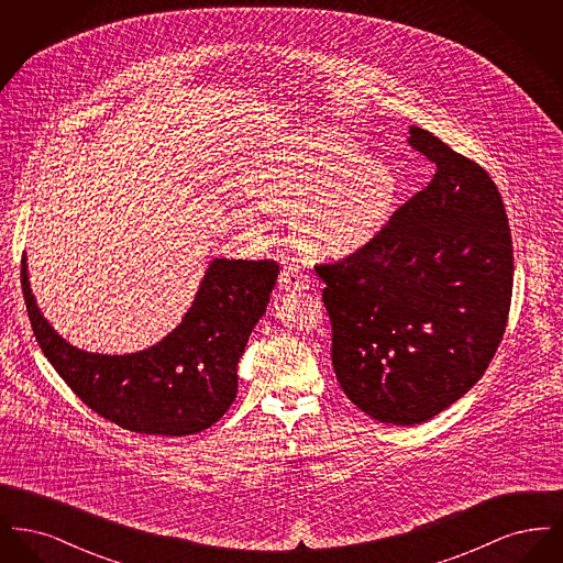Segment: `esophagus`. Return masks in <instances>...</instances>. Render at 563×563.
<instances>
[{"label": "esophagus", "mask_w": 563, "mask_h": 563, "mask_svg": "<svg viewBox=\"0 0 563 563\" xmlns=\"http://www.w3.org/2000/svg\"><path fill=\"white\" fill-rule=\"evenodd\" d=\"M278 280H280V287L287 289V291H303L310 285V280L303 274V269L295 266V264H289V266L280 269V278Z\"/></svg>", "instance_id": "34e87169"}]
</instances>
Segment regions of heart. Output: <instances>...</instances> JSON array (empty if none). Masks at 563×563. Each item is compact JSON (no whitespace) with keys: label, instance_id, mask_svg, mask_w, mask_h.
I'll return each instance as SVG.
<instances>
[{"label":"heart","instance_id":"1","mask_svg":"<svg viewBox=\"0 0 563 563\" xmlns=\"http://www.w3.org/2000/svg\"><path fill=\"white\" fill-rule=\"evenodd\" d=\"M399 181L379 158L361 156L356 143L317 136L306 150L274 166L253 188L260 209L294 217L301 242L317 255H349L374 241L395 209ZM244 223H255L249 209Z\"/></svg>","mask_w":563,"mask_h":563}]
</instances>
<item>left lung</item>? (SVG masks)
Listing matches in <instances>:
<instances>
[{
	"label": "left lung",
	"mask_w": 563,
	"mask_h": 563,
	"mask_svg": "<svg viewBox=\"0 0 563 563\" xmlns=\"http://www.w3.org/2000/svg\"><path fill=\"white\" fill-rule=\"evenodd\" d=\"M434 166L374 241L317 266L331 361L350 401L377 422L413 427L464 397L503 340L512 294L509 219L477 162L409 126Z\"/></svg>",
	"instance_id": "left-lung-1"
}]
</instances>
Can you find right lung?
<instances>
[{
  "instance_id": "obj_1",
  "label": "right lung",
  "mask_w": 563,
  "mask_h": 563,
  "mask_svg": "<svg viewBox=\"0 0 563 563\" xmlns=\"http://www.w3.org/2000/svg\"><path fill=\"white\" fill-rule=\"evenodd\" d=\"M27 255L23 294L33 335L65 384L122 429L186 437L213 427L239 390L249 335L266 314L278 264L213 260L186 317L161 342L131 354L76 349L44 319L31 294Z\"/></svg>"
}]
</instances>
